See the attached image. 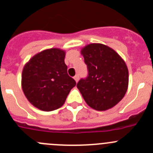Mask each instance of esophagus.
<instances>
[{
  "mask_svg": "<svg viewBox=\"0 0 153 153\" xmlns=\"http://www.w3.org/2000/svg\"><path fill=\"white\" fill-rule=\"evenodd\" d=\"M74 79L75 80V81H76V82H78V80H79V75H75V76L74 77Z\"/></svg>",
  "mask_w": 153,
  "mask_h": 153,
  "instance_id": "obj_1",
  "label": "esophagus"
}]
</instances>
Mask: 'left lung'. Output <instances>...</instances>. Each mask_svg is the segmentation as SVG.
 <instances>
[{
    "mask_svg": "<svg viewBox=\"0 0 153 153\" xmlns=\"http://www.w3.org/2000/svg\"><path fill=\"white\" fill-rule=\"evenodd\" d=\"M88 75L77 84L88 105L105 111L122 100L128 87V69L113 49L102 44H90L81 49Z\"/></svg>",
    "mask_w": 153,
    "mask_h": 153,
    "instance_id": "1",
    "label": "left lung"
}]
</instances>
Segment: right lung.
<instances>
[{"mask_svg":"<svg viewBox=\"0 0 153 153\" xmlns=\"http://www.w3.org/2000/svg\"><path fill=\"white\" fill-rule=\"evenodd\" d=\"M65 51L59 48L44 50L31 57L24 66L22 88L34 106L43 111L62 106L76 82L67 73Z\"/></svg>","mask_w":153,"mask_h":153,"instance_id":"right-lung-1","label":"right lung"}]
</instances>
